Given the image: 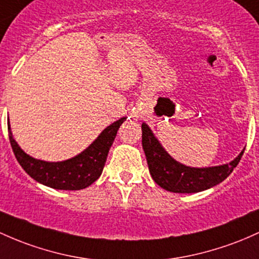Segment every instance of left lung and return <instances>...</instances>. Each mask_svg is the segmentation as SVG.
<instances>
[{
	"label": "left lung",
	"mask_w": 259,
	"mask_h": 259,
	"mask_svg": "<svg viewBox=\"0 0 259 259\" xmlns=\"http://www.w3.org/2000/svg\"><path fill=\"white\" fill-rule=\"evenodd\" d=\"M143 149L152 180L161 188L173 193H198L226 180L238 164L243 151L231 162L212 167H189L176 161L153 135L149 125L143 123Z\"/></svg>",
	"instance_id": "1"
}]
</instances>
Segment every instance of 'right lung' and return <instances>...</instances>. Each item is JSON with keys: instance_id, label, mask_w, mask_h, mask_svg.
I'll return each mask as SVG.
<instances>
[{"instance_id": "add662e5", "label": "right lung", "mask_w": 259, "mask_h": 259, "mask_svg": "<svg viewBox=\"0 0 259 259\" xmlns=\"http://www.w3.org/2000/svg\"><path fill=\"white\" fill-rule=\"evenodd\" d=\"M126 120L120 118L107 126L86 150L75 157L59 162H48L25 153L13 139L8 119V136L17 161L33 180L54 189L79 190L87 188L102 175L108 152L118 129Z\"/></svg>"}]
</instances>
